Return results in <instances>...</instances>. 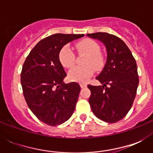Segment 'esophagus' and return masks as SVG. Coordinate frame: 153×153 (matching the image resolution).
<instances>
[{
  "label": "esophagus",
  "instance_id": "34e87169",
  "mask_svg": "<svg viewBox=\"0 0 153 153\" xmlns=\"http://www.w3.org/2000/svg\"><path fill=\"white\" fill-rule=\"evenodd\" d=\"M80 86H81V88H84V87H86V84L83 83V82H81V83H80Z\"/></svg>",
  "mask_w": 153,
  "mask_h": 153
}]
</instances>
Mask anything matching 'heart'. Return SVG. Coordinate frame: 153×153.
Returning <instances> with one entry per match:
<instances>
[{
  "label": "heart",
  "instance_id": "b5f03b06",
  "mask_svg": "<svg viewBox=\"0 0 153 153\" xmlns=\"http://www.w3.org/2000/svg\"><path fill=\"white\" fill-rule=\"evenodd\" d=\"M75 48L79 53L87 55L84 60V66L75 67L70 71L68 79L71 81L84 82L94 73V69L101 71L105 63L104 55L100 51V46L91 39H84L75 44ZM59 59L62 66L67 69L73 67L75 56L72 49L68 46L62 47L59 52Z\"/></svg>",
  "mask_w": 153,
  "mask_h": 153
}]
</instances>
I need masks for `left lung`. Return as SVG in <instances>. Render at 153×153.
<instances>
[{"mask_svg": "<svg viewBox=\"0 0 153 153\" xmlns=\"http://www.w3.org/2000/svg\"><path fill=\"white\" fill-rule=\"evenodd\" d=\"M87 36L102 41L107 50L106 63L97 77L103 86L88 85L91 92L89 103L98 118L114 123L126 116L137 94L139 78L136 60L127 45L116 36L106 32Z\"/></svg>", "mask_w": 153, "mask_h": 153, "instance_id": "1", "label": "left lung"}]
</instances>
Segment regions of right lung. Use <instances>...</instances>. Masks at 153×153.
I'll return each instance as SVG.
<instances>
[{"label": "right lung", "mask_w": 153, "mask_h": 153, "mask_svg": "<svg viewBox=\"0 0 153 153\" xmlns=\"http://www.w3.org/2000/svg\"><path fill=\"white\" fill-rule=\"evenodd\" d=\"M83 34L51 35L41 39L30 51L23 64L20 82L27 105L35 116L51 126L71 117L76 105L80 86L63 83L67 76L59 59L65 44Z\"/></svg>", "instance_id": "add662e5"}]
</instances>
